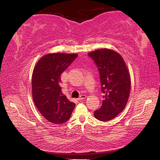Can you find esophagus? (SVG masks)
<instances>
[{"label":"esophagus","mask_w":160,"mask_h":160,"mask_svg":"<svg viewBox=\"0 0 160 160\" xmlns=\"http://www.w3.org/2000/svg\"><path fill=\"white\" fill-rule=\"evenodd\" d=\"M86 98V95H81V96L78 98V100H82L85 99Z\"/></svg>","instance_id":"obj_1"}]
</instances>
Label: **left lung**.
I'll list each match as a JSON object with an SVG mask.
<instances>
[{
  "mask_svg": "<svg viewBox=\"0 0 160 160\" xmlns=\"http://www.w3.org/2000/svg\"><path fill=\"white\" fill-rule=\"evenodd\" d=\"M99 71L101 91L104 96L94 117L102 122L114 119L123 111L130 95V76L124 60L115 51L102 48L88 53Z\"/></svg>",
  "mask_w": 160,
  "mask_h": 160,
  "instance_id": "left-lung-1",
  "label": "left lung"
}]
</instances>
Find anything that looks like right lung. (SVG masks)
<instances>
[{"label": "right lung", "instance_id": "1", "mask_svg": "<svg viewBox=\"0 0 160 160\" xmlns=\"http://www.w3.org/2000/svg\"><path fill=\"white\" fill-rule=\"evenodd\" d=\"M78 54L53 53L41 58L36 64L32 78V93L35 106L46 120L63 123L71 116L75 104L62 92L60 75Z\"/></svg>", "mask_w": 160, "mask_h": 160}]
</instances>
